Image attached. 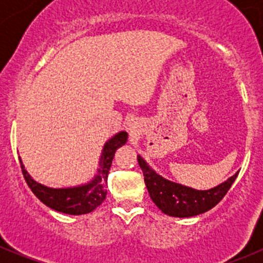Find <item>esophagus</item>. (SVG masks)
<instances>
[{"mask_svg": "<svg viewBox=\"0 0 263 263\" xmlns=\"http://www.w3.org/2000/svg\"><path fill=\"white\" fill-rule=\"evenodd\" d=\"M128 129H129V134H131V137H134V139H137V137L140 136V132H141V129H140L139 122H136V121L129 122Z\"/></svg>", "mask_w": 263, "mask_h": 263, "instance_id": "34e87169", "label": "esophagus"}]
</instances>
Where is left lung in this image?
<instances>
[{
    "instance_id": "left-lung-1",
    "label": "left lung",
    "mask_w": 263,
    "mask_h": 263,
    "mask_svg": "<svg viewBox=\"0 0 263 263\" xmlns=\"http://www.w3.org/2000/svg\"><path fill=\"white\" fill-rule=\"evenodd\" d=\"M140 168L151 200L165 215L174 217H191L211 210L222 200L234 183L238 173L210 190H195L165 179L156 173L144 158L137 155Z\"/></svg>"
}]
</instances>
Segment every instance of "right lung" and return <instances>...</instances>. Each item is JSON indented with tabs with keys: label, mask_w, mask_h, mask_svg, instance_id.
<instances>
[{
	"label": "right lung",
	"mask_w": 263,
	"mask_h": 263,
	"mask_svg": "<svg viewBox=\"0 0 263 263\" xmlns=\"http://www.w3.org/2000/svg\"><path fill=\"white\" fill-rule=\"evenodd\" d=\"M127 137L128 134L126 131H119L105 142L99 159V168L97 174L92 177L91 181L84 184L62 188H52L42 184L28 173L23 160L18 158L24 178L34 195L52 210L67 215L89 214L102 205L107 197V181L110 165L116 151L126 144Z\"/></svg>",
	"instance_id": "add662e5"
}]
</instances>
